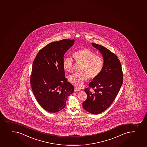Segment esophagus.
<instances>
[{"instance_id":"obj_1","label":"esophagus","mask_w":147,"mask_h":147,"mask_svg":"<svg viewBox=\"0 0 147 147\" xmlns=\"http://www.w3.org/2000/svg\"><path fill=\"white\" fill-rule=\"evenodd\" d=\"M80 91V89H79L78 88H74V91L75 92H77V91Z\"/></svg>"}]
</instances>
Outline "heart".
I'll use <instances>...</instances> for the list:
<instances>
[{
    "label": "heart",
    "instance_id": "obj_1",
    "mask_svg": "<svg viewBox=\"0 0 147 147\" xmlns=\"http://www.w3.org/2000/svg\"><path fill=\"white\" fill-rule=\"evenodd\" d=\"M76 62L83 64L82 72L75 73L68 78L69 82L78 88L83 86L84 82L90 79L97 77L104 67V60L101 56L96 55L94 52L88 49H82L73 53ZM73 62L71 58H65L63 61V67L67 72L73 71Z\"/></svg>",
    "mask_w": 147,
    "mask_h": 147
}]
</instances>
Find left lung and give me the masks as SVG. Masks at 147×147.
Here are the masks:
<instances>
[{"label": "left lung", "mask_w": 147, "mask_h": 147, "mask_svg": "<svg viewBox=\"0 0 147 147\" xmlns=\"http://www.w3.org/2000/svg\"><path fill=\"white\" fill-rule=\"evenodd\" d=\"M92 46L101 53L104 67L97 77L89 84L94 91L84 90L87 98L82 103L84 109L92 114H98L107 109L120 91L123 82L121 64L117 56L103 46L92 43Z\"/></svg>", "instance_id": "8db88e82"}]
</instances>
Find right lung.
Masks as SVG:
<instances>
[{
	"label": "right lung",
	"instance_id": "right-lung-1",
	"mask_svg": "<svg viewBox=\"0 0 147 147\" xmlns=\"http://www.w3.org/2000/svg\"><path fill=\"white\" fill-rule=\"evenodd\" d=\"M74 39L50 43L41 49L34 61L31 75L32 91L45 110L55 113L65 107L74 87L65 77V53L74 43Z\"/></svg>",
	"mask_w": 147,
	"mask_h": 147
}]
</instances>
